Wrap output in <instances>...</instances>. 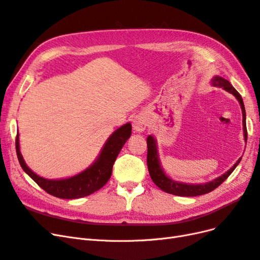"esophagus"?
Masks as SVG:
<instances>
[{"instance_id":"34e87169","label":"esophagus","mask_w":260,"mask_h":260,"mask_svg":"<svg viewBox=\"0 0 260 260\" xmlns=\"http://www.w3.org/2000/svg\"><path fill=\"white\" fill-rule=\"evenodd\" d=\"M132 125H133V130H135L136 132H139V133L143 132L147 127L146 118L144 116H141V115L135 117Z\"/></svg>"}]
</instances>
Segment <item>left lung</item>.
Returning a JSON list of instances; mask_svg holds the SVG:
<instances>
[{"label": "left lung", "instance_id": "8db88e82", "mask_svg": "<svg viewBox=\"0 0 260 260\" xmlns=\"http://www.w3.org/2000/svg\"><path fill=\"white\" fill-rule=\"evenodd\" d=\"M212 84H214L215 86L223 88L225 91L232 93L233 95L237 98L238 101L240 102L242 113H243L244 139H245V141H247L246 114H245V107H244V103H243L241 94L233 88L232 84L229 81L223 79V78H221V77H215L214 79H212ZM146 142H147V168H148L149 176H151L153 182L164 192L178 195V196H199V195H203V194H206V193L214 191L215 188H217L228 177L232 174V171L235 169V167L238 166V164L241 161V158H240L237 162H235L234 166L229 171H226L224 175H222L221 177H219L206 184L180 183V182H176V181L169 179L162 171L160 165H159L158 156H157V148H156V143H155L154 138L152 136L147 137Z\"/></svg>", "mask_w": 260, "mask_h": 260}]
</instances>
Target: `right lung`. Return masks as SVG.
<instances>
[{
	"mask_svg": "<svg viewBox=\"0 0 260 260\" xmlns=\"http://www.w3.org/2000/svg\"><path fill=\"white\" fill-rule=\"evenodd\" d=\"M131 130V123H125L122 127L116 130L109 137L106 144L102 149L99 158L90 168L84 170L79 175L64 180L44 179L36 175L35 172L27 167L19 151L18 133L16 136V141H15V145H16V153L21 168L27 172V175L39 186L42 187L46 193L55 196V198L74 200L88 196L100 190L101 187H103L107 183V181L112 176L114 162L123 144L130 138Z\"/></svg>",
	"mask_w": 260,
	"mask_h": 260,
	"instance_id": "add662e5",
	"label": "right lung"
}]
</instances>
